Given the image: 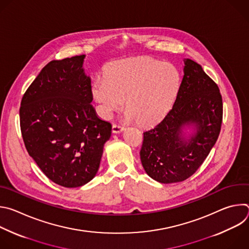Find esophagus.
Here are the masks:
<instances>
[{"mask_svg":"<svg viewBox=\"0 0 249 249\" xmlns=\"http://www.w3.org/2000/svg\"><path fill=\"white\" fill-rule=\"evenodd\" d=\"M123 130H124V127H123V126L116 125V124H113V126H112V133H113V134H119V133H121Z\"/></svg>","mask_w":249,"mask_h":249,"instance_id":"obj_1","label":"esophagus"}]
</instances>
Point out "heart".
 Listing matches in <instances>:
<instances>
[{
  "label": "heart",
  "instance_id": "b5f03b06",
  "mask_svg": "<svg viewBox=\"0 0 249 249\" xmlns=\"http://www.w3.org/2000/svg\"><path fill=\"white\" fill-rule=\"evenodd\" d=\"M180 83L178 71L172 65L138 57L112 63L105 78L94 81L91 92L103 118H110L125 100L127 120L152 126L171 108Z\"/></svg>",
  "mask_w": 249,
  "mask_h": 249
}]
</instances>
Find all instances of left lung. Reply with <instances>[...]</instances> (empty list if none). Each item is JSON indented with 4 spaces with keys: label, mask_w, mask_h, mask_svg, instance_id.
<instances>
[{
    "label": "left lung",
    "mask_w": 249,
    "mask_h": 249,
    "mask_svg": "<svg viewBox=\"0 0 249 249\" xmlns=\"http://www.w3.org/2000/svg\"><path fill=\"white\" fill-rule=\"evenodd\" d=\"M183 78L171 110L144 132L142 165L158 182H180L203 163L219 137L223 100L201 65L184 59Z\"/></svg>",
    "instance_id": "8db88e82"
}]
</instances>
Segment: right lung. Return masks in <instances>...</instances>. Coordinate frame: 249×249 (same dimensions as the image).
<instances>
[{"instance_id":"add662e5","label":"right lung","mask_w":249,"mask_h":249,"mask_svg":"<svg viewBox=\"0 0 249 249\" xmlns=\"http://www.w3.org/2000/svg\"><path fill=\"white\" fill-rule=\"evenodd\" d=\"M86 55L53 60L29 86L20 103L25 148L50 180L67 188L96 175L111 124L93 106Z\"/></svg>"}]
</instances>
